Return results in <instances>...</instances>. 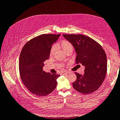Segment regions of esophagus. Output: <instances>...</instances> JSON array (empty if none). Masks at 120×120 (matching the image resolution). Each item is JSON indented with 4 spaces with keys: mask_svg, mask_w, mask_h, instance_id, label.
I'll use <instances>...</instances> for the list:
<instances>
[{
    "mask_svg": "<svg viewBox=\"0 0 120 120\" xmlns=\"http://www.w3.org/2000/svg\"><path fill=\"white\" fill-rule=\"evenodd\" d=\"M63 73L65 74H69L70 73V72H68V71H64V72H63Z\"/></svg>",
    "mask_w": 120,
    "mask_h": 120,
    "instance_id": "1",
    "label": "esophagus"
}]
</instances>
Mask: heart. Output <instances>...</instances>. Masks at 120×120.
<instances>
[{"mask_svg":"<svg viewBox=\"0 0 120 120\" xmlns=\"http://www.w3.org/2000/svg\"><path fill=\"white\" fill-rule=\"evenodd\" d=\"M61 46L62 49L67 53L70 52H73V46L72 43L67 40L62 41L61 43ZM56 49H57V45L55 44L52 45L50 50V55H52L55 53Z\"/></svg>","mask_w":120,"mask_h":120,"instance_id":"heart-1","label":"heart"}]
</instances>
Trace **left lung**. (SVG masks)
<instances>
[{"mask_svg":"<svg viewBox=\"0 0 120 120\" xmlns=\"http://www.w3.org/2000/svg\"><path fill=\"white\" fill-rule=\"evenodd\" d=\"M72 43L77 56L75 63L85 67V73L77 72L74 89L82 94L94 92L100 87L107 70V56L101 46L95 40L82 34H63Z\"/></svg>","mask_w":120,"mask_h":120,"instance_id":"8db88e82","label":"left lung"}]
</instances>
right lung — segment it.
<instances>
[{"instance_id": "1", "label": "right lung", "mask_w": 120, "mask_h": 120, "mask_svg": "<svg viewBox=\"0 0 120 120\" xmlns=\"http://www.w3.org/2000/svg\"><path fill=\"white\" fill-rule=\"evenodd\" d=\"M60 34H43L27 42L20 54L19 71L24 85L35 95H47L55 90L60 75L45 73L44 62L49 57L53 43Z\"/></svg>"}]
</instances>
